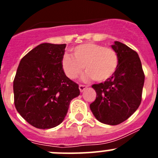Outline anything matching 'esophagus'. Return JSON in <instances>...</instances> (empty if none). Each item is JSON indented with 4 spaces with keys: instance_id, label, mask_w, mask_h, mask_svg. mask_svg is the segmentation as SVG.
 Returning a JSON list of instances; mask_svg holds the SVG:
<instances>
[{
    "instance_id": "34e87169",
    "label": "esophagus",
    "mask_w": 158,
    "mask_h": 158,
    "mask_svg": "<svg viewBox=\"0 0 158 158\" xmlns=\"http://www.w3.org/2000/svg\"><path fill=\"white\" fill-rule=\"evenodd\" d=\"M86 89H87V86L86 85H79V89H80L81 93H82L83 91H85Z\"/></svg>"
}]
</instances>
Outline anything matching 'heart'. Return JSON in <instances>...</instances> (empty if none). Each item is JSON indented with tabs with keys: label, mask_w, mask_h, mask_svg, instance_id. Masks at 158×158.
Instances as JSON below:
<instances>
[{
	"label": "heart",
	"mask_w": 158,
	"mask_h": 158,
	"mask_svg": "<svg viewBox=\"0 0 158 158\" xmlns=\"http://www.w3.org/2000/svg\"><path fill=\"white\" fill-rule=\"evenodd\" d=\"M72 51L73 56L65 54L62 60V68L70 79L81 76L85 68L87 71L85 80L93 78L104 81L115 73L118 66V56L111 47L87 43L73 47Z\"/></svg>",
	"instance_id": "b5f03b06"
}]
</instances>
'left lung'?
I'll use <instances>...</instances> for the list:
<instances>
[{
    "instance_id": "1",
    "label": "left lung",
    "mask_w": 158,
    "mask_h": 158,
    "mask_svg": "<svg viewBox=\"0 0 158 158\" xmlns=\"http://www.w3.org/2000/svg\"><path fill=\"white\" fill-rule=\"evenodd\" d=\"M111 48L118 56V66L104 83L92 86L96 98L90 109L102 123L118 125L133 115L140 105L145 75L137 52L118 41Z\"/></svg>"
}]
</instances>
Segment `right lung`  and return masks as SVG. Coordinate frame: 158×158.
Instances as JSON below:
<instances>
[{
  "label": "right lung",
  "instance_id": "right-lung-1",
  "mask_svg": "<svg viewBox=\"0 0 158 158\" xmlns=\"http://www.w3.org/2000/svg\"><path fill=\"white\" fill-rule=\"evenodd\" d=\"M65 44L42 43L21 60L13 81L14 104L25 120L51 129L64 120L70 101L80 95L78 85L64 73Z\"/></svg>",
  "mask_w": 158,
  "mask_h": 158
}]
</instances>
